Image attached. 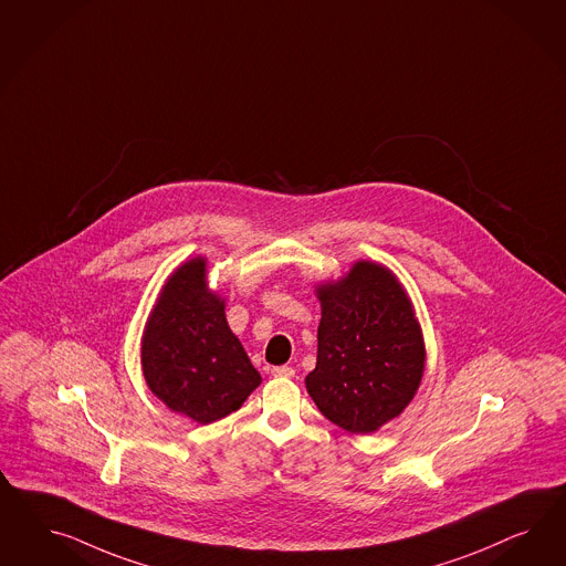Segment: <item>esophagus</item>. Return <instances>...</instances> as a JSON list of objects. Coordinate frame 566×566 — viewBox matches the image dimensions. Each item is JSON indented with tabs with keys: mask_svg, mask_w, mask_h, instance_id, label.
I'll use <instances>...</instances> for the list:
<instances>
[{
	"mask_svg": "<svg viewBox=\"0 0 566 566\" xmlns=\"http://www.w3.org/2000/svg\"><path fill=\"white\" fill-rule=\"evenodd\" d=\"M272 376L294 377V369H292V367H289V365H280V367H274V369H272Z\"/></svg>",
	"mask_w": 566,
	"mask_h": 566,
	"instance_id": "34e87169",
	"label": "esophagus"
}]
</instances>
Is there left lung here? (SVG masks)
<instances>
[{
	"label": "left lung",
	"instance_id": "1",
	"mask_svg": "<svg viewBox=\"0 0 566 566\" xmlns=\"http://www.w3.org/2000/svg\"><path fill=\"white\" fill-rule=\"evenodd\" d=\"M322 322L317 365L305 377L324 417L350 433H371L407 409L426 369L411 301L396 275L374 261L317 286Z\"/></svg>",
	"mask_w": 566,
	"mask_h": 566
}]
</instances>
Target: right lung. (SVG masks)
<instances>
[{
  "label": "right lung",
  "instance_id": "add662e5",
  "mask_svg": "<svg viewBox=\"0 0 566 566\" xmlns=\"http://www.w3.org/2000/svg\"><path fill=\"white\" fill-rule=\"evenodd\" d=\"M206 265L203 258L190 259L168 277L140 344L149 390L203 426L240 409L261 384L228 327L222 298L207 289Z\"/></svg>",
  "mask_w": 566,
  "mask_h": 566
}]
</instances>
